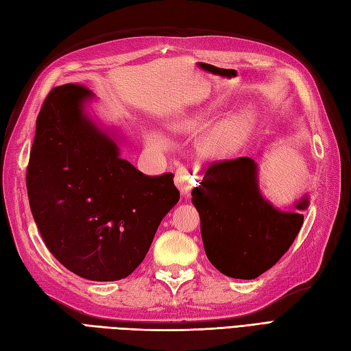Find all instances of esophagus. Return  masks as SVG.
Instances as JSON below:
<instances>
[{"mask_svg":"<svg viewBox=\"0 0 351 351\" xmlns=\"http://www.w3.org/2000/svg\"><path fill=\"white\" fill-rule=\"evenodd\" d=\"M197 181H199V173H197V169L182 166L176 170L175 184L179 188V191H181L182 195H185V197L190 195L191 190L197 185Z\"/></svg>","mask_w":351,"mask_h":351,"instance_id":"esophagus-1","label":"esophagus"}]
</instances>
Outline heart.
I'll list each match as a JSON object with an SVG mask.
<instances>
[{"label": "heart", "instance_id": "obj_1", "mask_svg": "<svg viewBox=\"0 0 351 351\" xmlns=\"http://www.w3.org/2000/svg\"><path fill=\"white\" fill-rule=\"evenodd\" d=\"M210 114L212 108H203L176 120L173 128L182 133H195L208 123ZM256 120L258 117L252 108H245L226 117L203 134L199 142L200 151L210 158H223L234 154L252 136ZM145 142L149 148L157 151H167L170 147L167 138L158 130H148Z\"/></svg>", "mask_w": 351, "mask_h": 351}]
</instances>
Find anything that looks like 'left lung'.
<instances>
[{
  "label": "left lung",
  "mask_w": 351,
  "mask_h": 351,
  "mask_svg": "<svg viewBox=\"0 0 351 351\" xmlns=\"http://www.w3.org/2000/svg\"><path fill=\"white\" fill-rule=\"evenodd\" d=\"M191 195L208 259L222 274L243 280L261 276L286 254L310 204L308 194L289 209L269 203L250 157L212 165Z\"/></svg>",
  "instance_id": "1"
}]
</instances>
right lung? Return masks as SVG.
<instances>
[{
  "label": "right lung",
  "instance_id": "add662e5",
  "mask_svg": "<svg viewBox=\"0 0 351 351\" xmlns=\"http://www.w3.org/2000/svg\"><path fill=\"white\" fill-rule=\"evenodd\" d=\"M95 99L75 84L49 93L37 117L26 186L51 255L87 280L114 282L143 261L179 191L173 173L147 176L120 157V134L88 114Z\"/></svg>",
  "mask_w": 351,
  "mask_h": 351
}]
</instances>
